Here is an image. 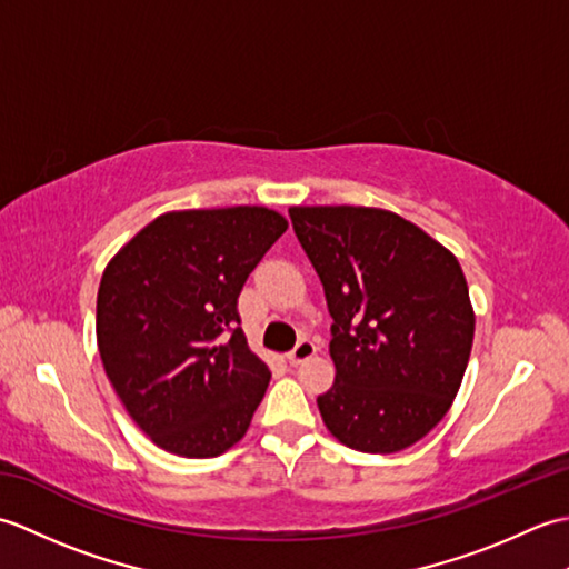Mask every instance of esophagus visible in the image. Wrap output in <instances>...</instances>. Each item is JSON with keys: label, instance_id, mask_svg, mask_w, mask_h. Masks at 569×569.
Returning <instances> with one entry per match:
<instances>
[{"label": "esophagus", "instance_id": "obj_1", "mask_svg": "<svg viewBox=\"0 0 569 569\" xmlns=\"http://www.w3.org/2000/svg\"><path fill=\"white\" fill-rule=\"evenodd\" d=\"M316 345H312L310 340H300L298 345H296V349L293 352H288V361H291L293 367H298V365H303L306 359H310L312 355H316Z\"/></svg>", "mask_w": 569, "mask_h": 569}]
</instances>
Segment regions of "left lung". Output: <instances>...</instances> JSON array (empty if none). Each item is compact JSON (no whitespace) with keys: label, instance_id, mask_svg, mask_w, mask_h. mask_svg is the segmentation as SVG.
<instances>
[{"label":"left lung","instance_id":"1","mask_svg":"<svg viewBox=\"0 0 569 569\" xmlns=\"http://www.w3.org/2000/svg\"><path fill=\"white\" fill-rule=\"evenodd\" d=\"M288 212L332 316L335 383L318 396L322 422L352 450L401 452L438 426L462 386L475 342L462 266L391 210Z\"/></svg>","mask_w":569,"mask_h":569}]
</instances>
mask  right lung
<instances>
[{"instance_id":"1","label":"right lung","mask_w":569,"mask_h":569,"mask_svg":"<svg viewBox=\"0 0 569 569\" xmlns=\"http://www.w3.org/2000/svg\"><path fill=\"white\" fill-rule=\"evenodd\" d=\"M286 229L263 204L173 210L104 266L94 320L102 367L161 450L204 459L247 435L271 371L247 345L237 298Z\"/></svg>"}]
</instances>
